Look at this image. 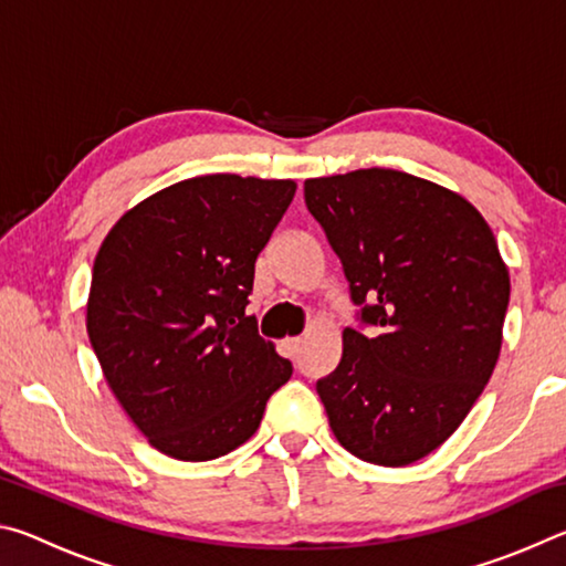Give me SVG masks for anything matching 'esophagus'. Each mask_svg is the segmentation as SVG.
<instances>
[{
	"instance_id": "obj_1",
	"label": "esophagus",
	"mask_w": 566,
	"mask_h": 566,
	"mask_svg": "<svg viewBox=\"0 0 566 566\" xmlns=\"http://www.w3.org/2000/svg\"><path fill=\"white\" fill-rule=\"evenodd\" d=\"M284 349H286V354H290V357H296V354H300V349H302V337L284 339Z\"/></svg>"
}]
</instances>
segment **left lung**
I'll use <instances>...</instances> for the list:
<instances>
[{"label": "left lung", "instance_id": "left-lung-1", "mask_svg": "<svg viewBox=\"0 0 566 566\" xmlns=\"http://www.w3.org/2000/svg\"><path fill=\"white\" fill-rule=\"evenodd\" d=\"M339 256L357 327L317 379L329 427L364 462L405 467L454 434L502 349L510 272L490 224L454 191L395 169L304 181Z\"/></svg>", "mask_w": 566, "mask_h": 566}]
</instances>
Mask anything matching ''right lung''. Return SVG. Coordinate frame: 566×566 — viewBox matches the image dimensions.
<instances>
[{
	"label": "right lung",
	"mask_w": 566,
	"mask_h": 566,
	"mask_svg": "<svg viewBox=\"0 0 566 566\" xmlns=\"http://www.w3.org/2000/svg\"><path fill=\"white\" fill-rule=\"evenodd\" d=\"M296 185L205 175L124 214L94 260L87 332L114 397L151 447L207 462L244 444L292 377L247 317L254 262Z\"/></svg>",
	"instance_id": "add662e5"
}]
</instances>
